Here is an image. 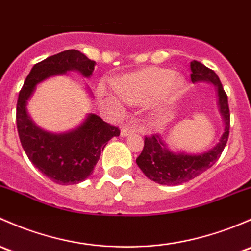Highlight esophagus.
Segmentation results:
<instances>
[{
    "label": "esophagus",
    "mask_w": 251,
    "mask_h": 251,
    "mask_svg": "<svg viewBox=\"0 0 251 251\" xmlns=\"http://www.w3.org/2000/svg\"><path fill=\"white\" fill-rule=\"evenodd\" d=\"M137 131V127L134 125H131V124H127V125L123 126L121 127V137H127L130 136V134L134 133Z\"/></svg>",
    "instance_id": "obj_1"
}]
</instances>
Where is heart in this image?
Wrapping results in <instances>:
<instances>
[{"label":"heart","mask_w":251,"mask_h":251,"mask_svg":"<svg viewBox=\"0 0 251 251\" xmlns=\"http://www.w3.org/2000/svg\"><path fill=\"white\" fill-rule=\"evenodd\" d=\"M184 83L183 77L174 75L172 70L147 67L119 78L115 90L127 103H148L155 115H161L176 101ZM100 92L107 94L104 86H100Z\"/></svg>","instance_id":"heart-1"}]
</instances>
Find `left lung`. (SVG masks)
I'll return each instance as SVG.
<instances>
[{
	"mask_svg": "<svg viewBox=\"0 0 251 251\" xmlns=\"http://www.w3.org/2000/svg\"><path fill=\"white\" fill-rule=\"evenodd\" d=\"M191 81L209 83L214 85L216 105L224 124V132L212 149L200 154H188L185 151H172L160 134L146 137L142 154L136 162L147 178L161 185H180L207 171L219 160L228 139L230 132V109L227 96L224 91L220 79L214 71L209 70L199 61L190 63Z\"/></svg>",
	"mask_w": 251,
	"mask_h": 251,
	"instance_id": "1",
	"label": "left lung"
}]
</instances>
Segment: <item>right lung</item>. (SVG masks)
<instances>
[{"mask_svg":"<svg viewBox=\"0 0 251 251\" xmlns=\"http://www.w3.org/2000/svg\"><path fill=\"white\" fill-rule=\"evenodd\" d=\"M95 66L96 62L75 49L52 55L33 66L18 97L17 127L24 151L37 170L60 185L85 180L94 171L107 142L118 137L120 131L90 113L72 130L49 132L37 126L30 117L27 102L42 81L67 75L70 72L90 78ZM88 92L91 95L90 89Z\"/></svg>","mask_w":251,"mask_h":251,"instance_id":"obj_1","label":"right lung"}]
</instances>
